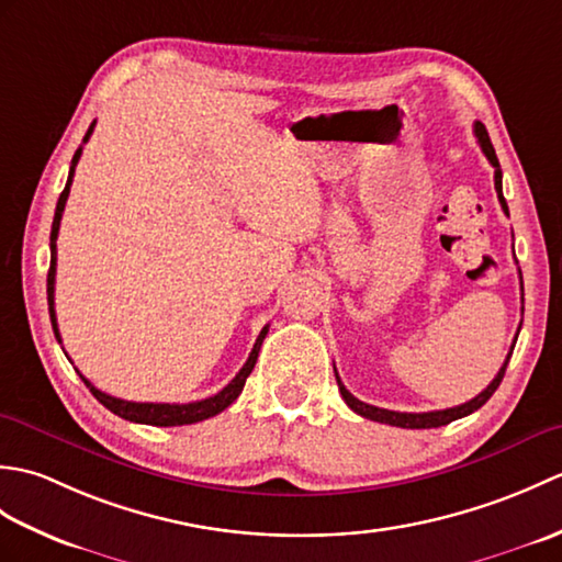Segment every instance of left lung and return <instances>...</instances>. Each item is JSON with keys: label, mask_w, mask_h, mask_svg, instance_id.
<instances>
[{"label": "left lung", "mask_w": 562, "mask_h": 562, "mask_svg": "<svg viewBox=\"0 0 562 562\" xmlns=\"http://www.w3.org/2000/svg\"><path fill=\"white\" fill-rule=\"evenodd\" d=\"M473 133H475V139H479V145H481L483 154L487 157V161L493 164V169H495V190H497V200H499V205H503L505 214H509V210H507V202H505V195H503V169H499V161H497V154H495V149H493V142H491V137H487V130H485V125H483V123H473ZM519 274H521V272H519ZM521 290H524V288H521ZM515 342H517V340H515ZM512 350H515V345H512V348H509V355H507L505 364L499 367L497 376L491 381V384H487V389H485V391H481L479 396L471 398L469 403H461V405H457V408H447V411H432V413H396V411L376 408V405H369V403H362L360 398H355L352 393H350L348 389H345V384L340 381L338 372H336V379H338V389H340V396L345 398V403H348L350 408H352L357 415L367 417V420L384 423V425H393V427H408V429L441 427V425H449V423H453V420H459V417L471 415L473 411H479L483 403H487V398L493 396V393H495V391H497V386H499V381H503V376H505V369H507V364H509ZM333 369H336V367H333Z\"/></svg>", "instance_id": "obj_1"}]
</instances>
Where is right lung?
<instances>
[{
	"label": "right lung",
	"instance_id": "right-lung-1",
	"mask_svg": "<svg viewBox=\"0 0 562 562\" xmlns=\"http://www.w3.org/2000/svg\"><path fill=\"white\" fill-rule=\"evenodd\" d=\"M93 125L87 130V135H83V145H87L91 133H93ZM81 157V147L75 151V157H71V166H69V176H67V186L63 193H59L57 200V207H55V220H53V232H50V270H47V306H50V321H53V330H55V338L57 342H63L59 338V328H57V316H55V266H57V232H59V220H63V212H65V202L69 198V186H71V178H75V169H77V161ZM268 336V326L260 330V336L256 338L254 350H250L246 364L238 369V374L226 384L220 393H214L210 398H202V401H193V403H135V401H123V398H115L109 396V393L99 391L97 386L91 384L87 376H81L83 384L87 389L97 396L99 403H103L105 408L111 413L125 417L130 423H142V425H157V427H176V425H193L200 420H207V417L222 413L224 408H229V405L238 398V393L244 391V384L248 374L254 372L256 360H258V352H260V345Z\"/></svg>",
	"mask_w": 562,
	"mask_h": 562
}]
</instances>
